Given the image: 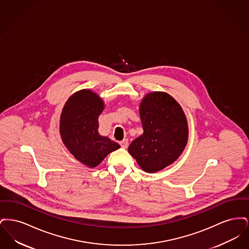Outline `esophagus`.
Here are the masks:
<instances>
[{
	"instance_id": "esophagus-1",
	"label": "esophagus",
	"mask_w": 249,
	"mask_h": 249,
	"mask_svg": "<svg viewBox=\"0 0 249 249\" xmlns=\"http://www.w3.org/2000/svg\"><path fill=\"white\" fill-rule=\"evenodd\" d=\"M120 145L123 147V148H127L128 145H129V140L128 139H123L122 141L119 142Z\"/></svg>"
}]
</instances>
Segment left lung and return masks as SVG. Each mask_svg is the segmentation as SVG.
Returning <instances> with one entry per match:
<instances>
[{"mask_svg":"<svg viewBox=\"0 0 249 249\" xmlns=\"http://www.w3.org/2000/svg\"><path fill=\"white\" fill-rule=\"evenodd\" d=\"M139 113L143 131L128 150L143 171L155 173L183 152L189 135L187 119L178 102L164 92L146 95Z\"/></svg>","mask_w":249,"mask_h":249,"instance_id":"left-lung-1","label":"left lung"}]
</instances>
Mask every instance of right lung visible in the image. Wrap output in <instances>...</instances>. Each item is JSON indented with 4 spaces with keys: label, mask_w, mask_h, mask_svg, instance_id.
Here are the masks:
<instances>
[{
    "label": "right lung",
    "mask_w": 249,
    "mask_h": 249,
    "mask_svg": "<svg viewBox=\"0 0 249 249\" xmlns=\"http://www.w3.org/2000/svg\"><path fill=\"white\" fill-rule=\"evenodd\" d=\"M103 110L102 99L84 89L67 101L60 116L62 141L76 160L89 167L100 164L107 155L120 147L118 142L98 132V119Z\"/></svg>",
    "instance_id": "add662e5"
}]
</instances>
